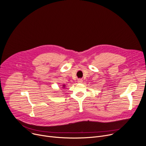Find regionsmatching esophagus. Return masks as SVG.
<instances>
[{"label": "esophagus", "mask_w": 146, "mask_h": 146, "mask_svg": "<svg viewBox=\"0 0 146 146\" xmlns=\"http://www.w3.org/2000/svg\"><path fill=\"white\" fill-rule=\"evenodd\" d=\"M82 82V79L79 78V79L78 80V82H79V83H81Z\"/></svg>", "instance_id": "esophagus-1"}]
</instances>
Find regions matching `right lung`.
I'll list each match as a JSON object with an SVG mask.
<instances>
[{"label":"right lung","instance_id":"obj_1","mask_svg":"<svg viewBox=\"0 0 146 146\" xmlns=\"http://www.w3.org/2000/svg\"><path fill=\"white\" fill-rule=\"evenodd\" d=\"M64 87H65V86H64Z\"/></svg>","mask_w":146,"mask_h":146}]
</instances>
